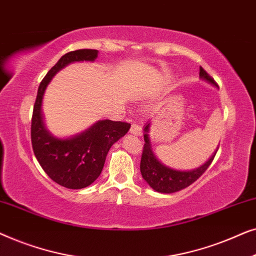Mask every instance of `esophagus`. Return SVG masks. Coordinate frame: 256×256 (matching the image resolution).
Segmentation results:
<instances>
[{
  "mask_svg": "<svg viewBox=\"0 0 256 256\" xmlns=\"http://www.w3.org/2000/svg\"><path fill=\"white\" fill-rule=\"evenodd\" d=\"M130 132L135 136H141L142 135V128L140 127L138 124H132V127H130Z\"/></svg>",
  "mask_w": 256,
  "mask_h": 256,
  "instance_id": "1",
  "label": "esophagus"
}]
</instances>
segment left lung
I'll return each mask as SVG.
<instances>
[{
    "instance_id": "1",
    "label": "left lung",
    "mask_w": 256,
    "mask_h": 256,
    "mask_svg": "<svg viewBox=\"0 0 256 256\" xmlns=\"http://www.w3.org/2000/svg\"><path fill=\"white\" fill-rule=\"evenodd\" d=\"M199 78L213 86H216L214 80L206 73V71H204L202 68H199ZM150 124H152V122H148L144 126V129H143V132H144V134H143V136H144V146H143L141 166H140L143 180L149 184L150 188L160 192V194H174V192L183 190V188H188V185L197 180L205 172L210 164L212 163L213 158H214L219 146H216V150L213 152V155L202 166L196 168V169H174V168L168 166L160 162L157 158L155 152H154L149 135Z\"/></svg>"
}]
</instances>
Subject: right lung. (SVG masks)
I'll use <instances>...</instances> for the list:
<instances>
[{
	"mask_svg": "<svg viewBox=\"0 0 256 256\" xmlns=\"http://www.w3.org/2000/svg\"><path fill=\"white\" fill-rule=\"evenodd\" d=\"M98 50L71 51L62 56L38 87L31 120V142L34 156L48 177L62 186L78 190L88 186L100 176L110 146L127 134L130 124L100 120L79 134L58 138L45 126L42 110L45 90L52 78L76 62H94Z\"/></svg>",
	"mask_w": 256,
	"mask_h": 256,
	"instance_id": "right-lung-1",
	"label": "right lung"
}]
</instances>
